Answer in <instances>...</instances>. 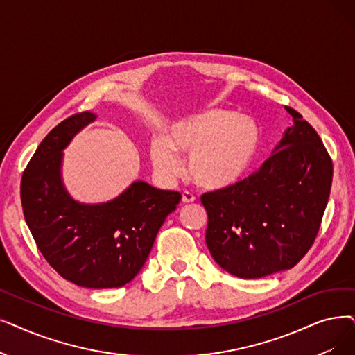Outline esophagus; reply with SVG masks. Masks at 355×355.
I'll return each instance as SVG.
<instances>
[{
  "label": "esophagus",
  "instance_id": "1",
  "mask_svg": "<svg viewBox=\"0 0 355 355\" xmlns=\"http://www.w3.org/2000/svg\"><path fill=\"white\" fill-rule=\"evenodd\" d=\"M196 202V196L190 191H182V203H193Z\"/></svg>",
  "mask_w": 355,
  "mask_h": 355
}]
</instances>
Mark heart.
<instances>
[{
  "label": "heart",
  "instance_id": "obj_1",
  "mask_svg": "<svg viewBox=\"0 0 355 355\" xmlns=\"http://www.w3.org/2000/svg\"><path fill=\"white\" fill-rule=\"evenodd\" d=\"M261 142L251 117L211 109L190 116L150 145L153 168L164 178L181 173L178 153L189 155V174L198 186L218 190L238 182L251 166Z\"/></svg>",
  "mask_w": 355,
  "mask_h": 355
}]
</instances>
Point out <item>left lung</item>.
I'll use <instances>...</instances> for the list:
<instances>
[{
    "instance_id": "obj_1",
    "label": "left lung",
    "mask_w": 355,
    "mask_h": 355,
    "mask_svg": "<svg viewBox=\"0 0 355 355\" xmlns=\"http://www.w3.org/2000/svg\"><path fill=\"white\" fill-rule=\"evenodd\" d=\"M293 117L272 155L232 186L205 193L207 248L223 270L261 279L295 267L319 232L332 184V159L316 130Z\"/></svg>"
}]
</instances>
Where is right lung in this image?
<instances>
[{"label":"right lung","instance_id":"1","mask_svg":"<svg viewBox=\"0 0 355 355\" xmlns=\"http://www.w3.org/2000/svg\"><path fill=\"white\" fill-rule=\"evenodd\" d=\"M96 117L73 114L48 133L24 169L20 196L26 223L49 266L76 286L113 288L141 271L181 194L135 181L112 202H75L60 178L62 150Z\"/></svg>","mask_w":355,"mask_h":355}]
</instances>
